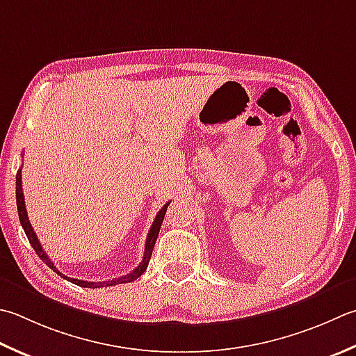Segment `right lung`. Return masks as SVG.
Here are the masks:
<instances>
[{
	"mask_svg": "<svg viewBox=\"0 0 356 356\" xmlns=\"http://www.w3.org/2000/svg\"><path fill=\"white\" fill-rule=\"evenodd\" d=\"M168 204H165L162 210H160L156 216L154 222H152V225L149 228V233L146 236V242H145V253H143V259L142 262L138 264L137 268H134L131 271V273L120 276V277H115L113 281H103V282H88V281H81V280H74V277H67L58 271V268L54 266V262L49 259V256L46 254V252L41 247V243L37 238V234H35L33 228L29 222V218H27V211H26V204H24V194H23V188H21V170L17 172V208H18V216H19V222H21V227H23L24 233L27 236V239H29L32 248L35 250V253L38 254V257L41 261H43L49 268H52L55 273L58 276L65 277L69 282H72L75 285H79V287H88V289H97V287H109V285H117V284H124V282H132L136 281L137 277H140L143 275V271L146 270L151 259V254H152V248L156 245V241H157V236L160 232V225H162L163 218H165V213H166V208H168Z\"/></svg>",
	"mask_w": 356,
	"mask_h": 356,
	"instance_id": "right-lung-1",
	"label": "right lung"
}]
</instances>
